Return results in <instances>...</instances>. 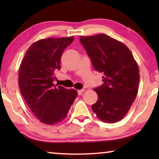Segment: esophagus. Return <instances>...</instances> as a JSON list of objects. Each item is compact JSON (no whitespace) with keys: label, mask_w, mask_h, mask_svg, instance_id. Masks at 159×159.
I'll list each match as a JSON object with an SVG mask.
<instances>
[{"label":"esophagus","mask_w":159,"mask_h":159,"mask_svg":"<svg viewBox=\"0 0 159 159\" xmlns=\"http://www.w3.org/2000/svg\"><path fill=\"white\" fill-rule=\"evenodd\" d=\"M84 91V89H82V90H78L77 91V93H78V95H82V93H83Z\"/></svg>","instance_id":"obj_1"}]
</instances>
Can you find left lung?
<instances>
[{
	"label": "left lung",
	"mask_w": 159,
	"mask_h": 159,
	"mask_svg": "<svg viewBox=\"0 0 159 159\" xmlns=\"http://www.w3.org/2000/svg\"><path fill=\"white\" fill-rule=\"evenodd\" d=\"M80 41L95 70L103 74V84L94 89L98 99L92 106L93 112L104 122L120 121L138 95L140 75L132 52L104 34L81 36Z\"/></svg>",
	"instance_id": "8db88e82"
}]
</instances>
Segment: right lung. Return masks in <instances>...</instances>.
I'll return each instance as SVG.
<instances>
[{"mask_svg": "<svg viewBox=\"0 0 159 159\" xmlns=\"http://www.w3.org/2000/svg\"><path fill=\"white\" fill-rule=\"evenodd\" d=\"M74 37L43 39L26 52L19 71L21 95L32 112L42 123L55 125L67 116L77 91L53 84L54 71L61 68L63 52Z\"/></svg>", "mask_w": 159, "mask_h": 159, "instance_id": "1", "label": "right lung"}]
</instances>
